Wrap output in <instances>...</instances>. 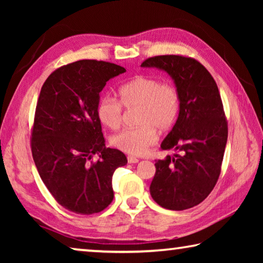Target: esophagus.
Segmentation results:
<instances>
[{
	"label": "esophagus",
	"instance_id": "1",
	"mask_svg": "<svg viewBox=\"0 0 263 263\" xmlns=\"http://www.w3.org/2000/svg\"><path fill=\"white\" fill-rule=\"evenodd\" d=\"M127 161H128V163H137L138 161H139V159L136 157H132V155H128Z\"/></svg>",
	"mask_w": 263,
	"mask_h": 263
}]
</instances>
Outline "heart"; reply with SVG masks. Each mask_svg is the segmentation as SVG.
Segmentation results:
<instances>
[{"label":"heart","instance_id":"obj_1","mask_svg":"<svg viewBox=\"0 0 263 263\" xmlns=\"http://www.w3.org/2000/svg\"><path fill=\"white\" fill-rule=\"evenodd\" d=\"M118 100L104 96L96 108L97 117L104 126L117 130L124 118V109H136L135 127L125 128L111 138L116 148L127 154L141 155L155 144L158 132L174 125L180 114L181 96L174 83L149 75H137L117 89Z\"/></svg>","mask_w":263,"mask_h":263}]
</instances>
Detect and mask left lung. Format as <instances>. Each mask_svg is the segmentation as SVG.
Masks as SVG:
<instances>
[{
    "mask_svg": "<svg viewBox=\"0 0 263 263\" xmlns=\"http://www.w3.org/2000/svg\"><path fill=\"white\" fill-rule=\"evenodd\" d=\"M141 66L166 70L180 91L179 117L161 144L162 151L175 153L155 160L149 191L160 206L185 210L203 202L220 175L229 128L219 90L209 70L194 58L157 55Z\"/></svg>",
    "mask_w": 263,
    "mask_h": 263,
    "instance_id": "obj_1",
    "label": "left lung"
}]
</instances>
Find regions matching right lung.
<instances>
[{
    "label": "right lung",
    "mask_w": 263,
    "mask_h": 263,
    "mask_svg": "<svg viewBox=\"0 0 263 263\" xmlns=\"http://www.w3.org/2000/svg\"><path fill=\"white\" fill-rule=\"evenodd\" d=\"M125 68L106 61L61 66L44 82L31 131V152L44 184L61 206L80 215L112 202V175L125 154L106 148L96 108L106 82ZM100 154L97 162L91 159Z\"/></svg>",
    "instance_id": "right-lung-1"
}]
</instances>
